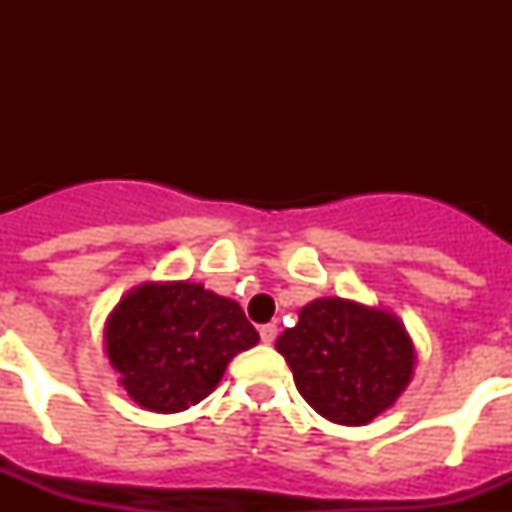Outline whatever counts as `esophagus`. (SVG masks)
Here are the masks:
<instances>
[{"label":"esophagus","instance_id":"esophagus-1","mask_svg":"<svg viewBox=\"0 0 512 512\" xmlns=\"http://www.w3.org/2000/svg\"><path fill=\"white\" fill-rule=\"evenodd\" d=\"M259 336H261V341L266 343V346H271V343L277 341V325H274V323L261 325V328H259Z\"/></svg>","mask_w":512,"mask_h":512}]
</instances>
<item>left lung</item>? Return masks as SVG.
I'll use <instances>...</instances> for the list:
<instances>
[{
  "mask_svg": "<svg viewBox=\"0 0 512 512\" xmlns=\"http://www.w3.org/2000/svg\"><path fill=\"white\" fill-rule=\"evenodd\" d=\"M277 351L307 405L341 425H364L390 408L415 364L413 341L392 312L341 297L302 307Z\"/></svg>",
  "mask_w": 512,
  "mask_h": 512,
  "instance_id": "left-lung-1",
  "label": "left lung"
}]
</instances>
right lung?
<instances>
[{
	"label": "right lung",
	"mask_w": 512,
	"mask_h": 512,
	"mask_svg": "<svg viewBox=\"0 0 512 512\" xmlns=\"http://www.w3.org/2000/svg\"><path fill=\"white\" fill-rule=\"evenodd\" d=\"M107 356L140 408L179 413L205 400L235 354L259 343L241 305L202 284H143L107 320Z\"/></svg>",
	"instance_id": "1"
}]
</instances>
